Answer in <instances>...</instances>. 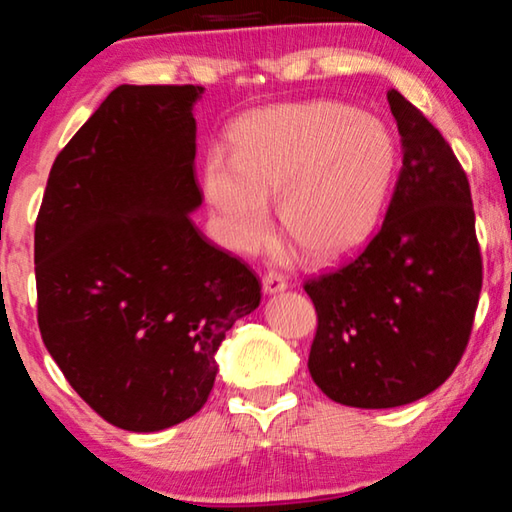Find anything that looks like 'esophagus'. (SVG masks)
I'll return each instance as SVG.
<instances>
[{
	"instance_id": "34e87169",
	"label": "esophagus",
	"mask_w": 512,
	"mask_h": 512,
	"mask_svg": "<svg viewBox=\"0 0 512 512\" xmlns=\"http://www.w3.org/2000/svg\"><path fill=\"white\" fill-rule=\"evenodd\" d=\"M289 289V282H286L284 275H279V272H265L263 275V291L265 293H279Z\"/></svg>"
}]
</instances>
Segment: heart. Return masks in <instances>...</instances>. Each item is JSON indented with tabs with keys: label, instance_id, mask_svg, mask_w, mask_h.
I'll use <instances>...</instances> for the list:
<instances>
[{
	"label": "heart",
	"instance_id": "1",
	"mask_svg": "<svg viewBox=\"0 0 512 512\" xmlns=\"http://www.w3.org/2000/svg\"><path fill=\"white\" fill-rule=\"evenodd\" d=\"M233 156L212 149L205 195L233 249L270 233V195L300 254L333 261L380 226L396 167L389 130L340 102H296L251 111L233 130Z\"/></svg>",
	"mask_w": 512,
	"mask_h": 512
}]
</instances>
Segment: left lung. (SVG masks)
Returning a JSON list of instances; mask_svg holds the SVG:
<instances>
[{"instance_id": "left-lung-1", "label": "left lung", "mask_w": 512, "mask_h": 512, "mask_svg": "<svg viewBox=\"0 0 512 512\" xmlns=\"http://www.w3.org/2000/svg\"><path fill=\"white\" fill-rule=\"evenodd\" d=\"M387 100L403 167L382 228L352 261L303 284L317 310L314 384L373 410L417 401L454 373L482 289L464 167L415 104L394 88Z\"/></svg>"}]
</instances>
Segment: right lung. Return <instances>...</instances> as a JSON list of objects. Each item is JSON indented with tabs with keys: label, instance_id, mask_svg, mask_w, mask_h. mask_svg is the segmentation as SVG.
<instances>
[{
	"label": "right lung",
	"instance_id": "add662e5",
	"mask_svg": "<svg viewBox=\"0 0 512 512\" xmlns=\"http://www.w3.org/2000/svg\"><path fill=\"white\" fill-rule=\"evenodd\" d=\"M202 86H118L58 153L37 226L41 340L102 419L149 433L193 417L228 328L261 303L247 263L191 216Z\"/></svg>",
	"mask_w": 512,
	"mask_h": 512
}]
</instances>
